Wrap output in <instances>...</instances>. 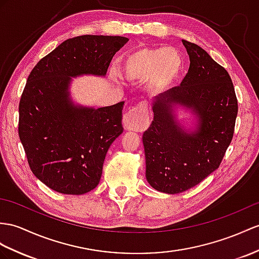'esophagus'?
Instances as JSON below:
<instances>
[{"label": "esophagus", "instance_id": "obj_1", "mask_svg": "<svg viewBox=\"0 0 259 259\" xmlns=\"http://www.w3.org/2000/svg\"><path fill=\"white\" fill-rule=\"evenodd\" d=\"M123 125L126 131L143 132L149 125L148 108L145 103H140L126 113L123 118Z\"/></svg>", "mask_w": 259, "mask_h": 259}]
</instances>
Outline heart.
<instances>
[{
  "label": "heart",
  "instance_id": "b5f03b06",
  "mask_svg": "<svg viewBox=\"0 0 259 259\" xmlns=\"http://www.w3.org/2000/svg\"><path fill=\"white\" fill-rule=\"evenodd\" d=\"M184 59L175 48H142L128 54L121 65V74L131 82H147L153 92L170 89L180 78Z\"/></svg>",
  "mask_w": 259,
  "mask_h": 259
}]
</instances>
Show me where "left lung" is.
Instances as JSON below:
<instances>
[{
    "label": "left lung",
    "mask_w": 259,
    "mask_h": 259,
    "mask_svg": "<svg viewBox=\"0 0 259 259\" xmlns=\"http://www.w3.org/2000/svg\"><path fill=\"white\" fill-rule=\"evenodd\" d=\"M190 67L179 87L157 96L154 121L144 132L143 144L148 184L168 194L200 184L218 169L234 133L237 99L229 72L204 49L182 40ZM194 116L187 126L177 109Z\"/></svg>",
    "instance_id": "8db88e82"
}]
</instances>
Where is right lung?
<instances>
[{
  "instance_id": "obj_1",
  "label": "right lung",
  "mask_w": 259,
  "mask_h": 259,
  "mask_svg": "<svg viewBox=\"0 0 259 259\" xmlns=\"http://www.w3.org/2000/svg\"><path fill=\"white\" fill-rule=\"evenodd\" d=\"M128 38L83 35L38 61L23 91L18 135L31 171L53 190L84 194L102 176L106 153L123 133L124 102L104 108L75 104L72 78L105 77L113 56Z\"/></svg>"
}]
</instances>
